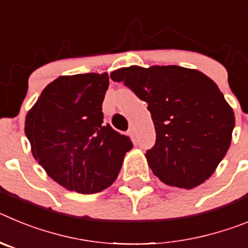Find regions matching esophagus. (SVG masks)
<instances>
[{
  "label": "esophagus",
  "mask_w": 248,
  "mask_h": 248,
  "mask_svg": "<svg viewBox=\"0 0 248 248\" xmlns=\"http://www.w3.org/2000/svg\"><path fill=\"white\" fill-rule=\"evenodd\" d=\"M129 134L131 135V138H133V139H134V135H135V130H134V128H130V130H129Z\"/></svg>",
  "instance_id": "esophagus-1"
}]
</instances>
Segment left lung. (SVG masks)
<instances>
[{
  "mask_svg": "<svg viewBox=\"0 0 248 248\" xmlns=\"http://www.w3.org/2000/svg\"><path fill=\"white\" fill-rule=\"evenodd\" d=\"M110 78L148 103L156 140L145 156L155 176L169 186L192 189L214 174L235 126L233 110L214 80L179 65H131Z\"/></svg>",
  "mask_w": 248,
  "mask_h": 248,
  "instance_id": "8db88e82",
  "label": "left lung"
}]
</instances>
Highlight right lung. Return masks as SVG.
Wrapping results in <instances>:
<instances>
[{"label": "right lung", "mask_w": 248, "mask_h": 248, "mask_svg": "<svg viewBox=\"0 0 248 248\" xmlns=\"http://www.w3.org/2000/svg\"><path fill=\"white\" fill-rule=\"evenodd\" d=\"M108 87V73L59 77L26 117L34 159L67 190L95 194L109 187L133 148L129 137L103 123Z\"/></svg>", "instance_id": "obj_1"}]
</instances>
